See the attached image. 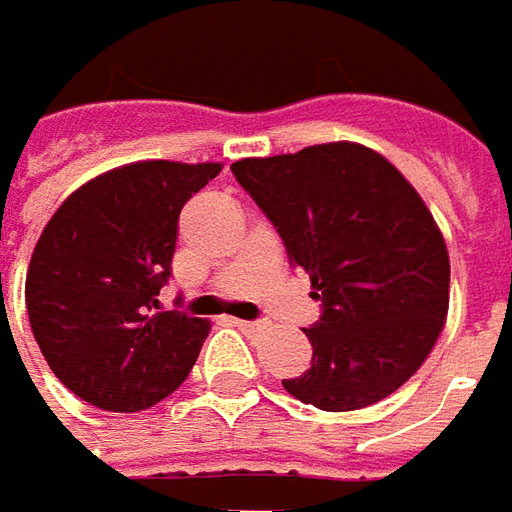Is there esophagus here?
<instances>
[{
	"label": "esophagus",
	"mask_w": 512,
	"mask_h": 512,
	"mask_svg": "<svg viewBox=\"0 0 512 512\" xmlns=\"http://www.w3.org/2000/svg\"><path fill=\"white\" fill-rule=\"evenodd\" d=\"M232 325L238 330H243V333H255V330H260L257 322H246V319H232Z\"/></svg>",
	"instance_id": "34e87169"
}]
</instances>
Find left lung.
<instances>
[{
    "mask_svg": "<svg viewBox=\"0 0 512 512\" xmlns=\"http://www.w3.org/2000/svg\"><path fill=\"white\" fill-rule=\"evenodd\" d=\"M232 173L322 300V319L305 330L311 370L285 378V392L325 412L389 398L446 325L451 263L426 201L358 142L249 156Z\"/></svg>",
    "mask_w": 512,
    "mask_h": 512,
    "instance_id": "left-lung-1",
    "label": "left lung"
}]
</instances>
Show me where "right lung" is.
Wrapping results in <instances>:
<instances>
[{"mask_svg":"<svg viewBox=\"0 0 512 512\" xmlns=\"http://www.w3.org/2000/svg\"><path fill=\"white\" fill-rule=\"evenodd\" d=\"M221 162L145 159L81 184L38 238L24 302L50 370L106 412H142L176 392L207 319L156 311L187 198Z\"/></svg>","mask_w":512,"mask_h":512,"instance_id":"obj_1","label":"right lung"}]
</instances>
